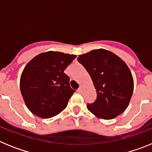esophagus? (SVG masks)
<instances>
[{
    "mask_svg": "<svg viewBox=\"0 0 152 152\" xmlns=\"http://www.w3.org/2000/svg\"><path fill=\"white\" fill-rule=\"evenodd\" d=\"M77 92L78 93V94H81V92H82V88H79L77 90Z\"/></svg>",
    "mask_w": 152,
    "mask_h": 152,
    "instance_id": "esophagus-1",
    "label": "esophagus"
}]
</instances>
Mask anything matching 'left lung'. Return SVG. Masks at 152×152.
<instances>
[{"mask_svg": "<svg viewBox=\"0 0 152 152\" xmlns=\"http://www.w3.org/2000/svg\"><path fill=\"white\" fill-rule=\"evenodd\" d=\"M77 61L90 74L97 93L96 101L88 104V110L103 119H114L124 112L134 88L133 77L125 61L103 49L80 55Z\"/></svg>", "mask_w": 152, "mask_h": 152, "instance_id": "1", "label": "left lung"}]
</instances>
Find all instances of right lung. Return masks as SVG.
Listing matches in <instances>:
<instances>
[{"mask_svg":"<svg viewBox=\"0 0 152 152\" xmlns=\"http://www.w3.org/2000/svg\"><path fill=\"white\" fill-rule=\"evenodd\" d=\"M75 55L49 51L36 56L27 63L20 81L21 94L31 113L48 119L63 111L75 90L64 73Z\"/></svg>","mask_w":152,"mask_h":152,"instance_id":"right-lung-1","label":"right lung"}]
</instances>
